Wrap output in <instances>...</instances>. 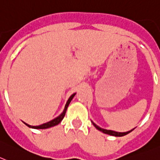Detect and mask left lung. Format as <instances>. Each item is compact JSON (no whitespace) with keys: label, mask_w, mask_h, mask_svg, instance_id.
Listing matches in <instances>:
<instances>
[{"label":"left lung","mask_w":160,"mask_h":160,"mask_svg":"<svg viewBox=\"0 0 160 160\" xmlns=\"http://www.w3.org/2000/svg\"><path fill=\"white\" fill-rule=\"evenodd\" d=\"M91 122H92V125H93V126H95L96 128H97L98 130L101 131V132H102V133H104V134H109V135L115 136V137H122V136L126 135V134H129V133H130V132L133 131V130H134V129H132L131 130H129V131H127V132H117V131H113V130H105V129L101 128L100 126H98L97 124H95V123H94V122H92V121H91Z\"/></svg>","instance_id":"1"}]
</instances>
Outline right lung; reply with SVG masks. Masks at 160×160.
<instances>
[{
	"label": "right lung",
	"mask_w": 160,
	"mask_h": 160,
	"mask_svg": "<svg viewBox=\"0 0 160 160\" xmlns=\"http://www.w3.org/2000/svg\"><path fill=\"white\" fill-rule=\"evenodd\" d=\"M76 93L75 92V93H73L70 97H69L68 100V101H67L66 105H65L64 109H63V111L62 112V113H61V114H59L58 117H56L55 118L52 119V120L50 121V122H46V123H44V124L39 125V126H30V125L27 124V123H26V122H24V124H26V126H28V127H30V128H33V129H47V128H50V127H52V126H57V125L60 123L61 121L63 120V118H64L67 109H68V107L69 104H70V102L72 101V98L75 97V95H76Z\"/></svg>",
	"instance_id": "obj_1"
}]
</instances>
